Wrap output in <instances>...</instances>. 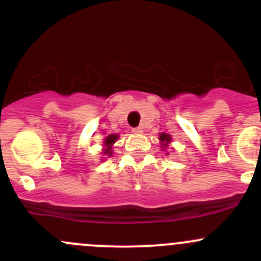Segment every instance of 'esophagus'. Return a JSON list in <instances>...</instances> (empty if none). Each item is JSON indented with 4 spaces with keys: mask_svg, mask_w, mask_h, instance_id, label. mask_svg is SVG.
Masks as SVG:
<instances>
[{
    "mask_svg": "<svg viewBox=\"0 0 261 261\" xmlns=\"http://www.w3.org/2000/svg\"><path fill=\"white\" fill-rule=\"evenodd\" d=\"M132 132H133L134 134H142L143 133V128L142 127H136L132 129Z\"/></svg>",
    "mask_w": 261,
    "mask_h": 261,
    "instance_id": "1",
    "label": "esophagus"
}]
</instances>
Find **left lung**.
Instances as JSON below:
<instances>
[{"instance_id":"1","label":"left lung","mask_w":261,"mask_h":261,"mask_svg":"<svg viewBox=\"0 0 261 261\" xmlns=\"http://www.w3.org/2000/svg\"><path fill=\"white\" fill-rule=\"evenodd\" d=\"M159 141H161V145H162V149L167 148L169 145V143L172 142V137L167 133H161L159 134Z\"/></svg>"}]
</instances>
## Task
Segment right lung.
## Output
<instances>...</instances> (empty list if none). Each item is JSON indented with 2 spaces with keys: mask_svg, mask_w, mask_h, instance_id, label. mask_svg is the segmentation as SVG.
<instances>
[{
  "mask_svg": "<svg viewBox=\"0 0 261 261\" xmlns=\"http://www.w3.org/2000/svg\"><path fill=\"white\" fill-rule=\"evenodd\" d=\"M117 139H118V136L117 134H109L107 138L105 139V149H103V153L106 154V155L111 156L112 154V145L116 143Z\"/></svg>",
  "mask_w": 261,
  "mask_h": 261,
  "instance_id": "obj_1",
  "label": "right lung"
}]
</instances>
